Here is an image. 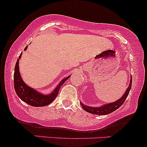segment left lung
<instances>
[{
  "label": "left lung",
  "instance_id": "8db88e82",
  "mask_svg": "<svg viewBox=\"0 0 147 147\" xmlns=\"http://www.w3.org/2000/svg\"><path fill=\"white\" fill-rule=\"evenodd\" d=\"M131 86H132V77L131 76V79H130V83L129 86L125 92H124V95L120 97L119 99L114 102L109 103V104H103V105L99 106V107H93V106H89L84 104L82 102H80L81 106L82 108L85 110L86 112L90 113L95 114V115H108L111 113L113 112L116 111L117 109H119L121 106L124 104V101L128 97L129 93V91L131 88Z\"/></svg>",
  "mask_w": 147,
  "mask_h": 147
}]
</instances>
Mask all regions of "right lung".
I'll use <instances>...</instances> for the list:
<instances>
[{
    "instance_id": "right-lung-1",
    "label": "right lung",
    "mask_w": 147,
    "mask_h": 147,
    "mask_svg": "<svg viewBox=\"0 0 147 147\" xmlns=\"http://www.w3.org/2000/svg\"><path fill=\"white\" fill-rule=\"evenodd\" d=\"M27 48H28V46L25 48V51L27 50ZM21 55L22 53L18 57L14 68V89L16 94L22 101H23L30 106H34V107H41V106L48 105L56 98L60 88L61 87V86L63 85L65 81H67L70 78V75L62 79L59 82V84L57 85V86L52 90V92L49 94L41 93V92L35 90L34 88H32L27 85L22 79L19 72V65H18Z\"/></svg>"
}]
</instances>
